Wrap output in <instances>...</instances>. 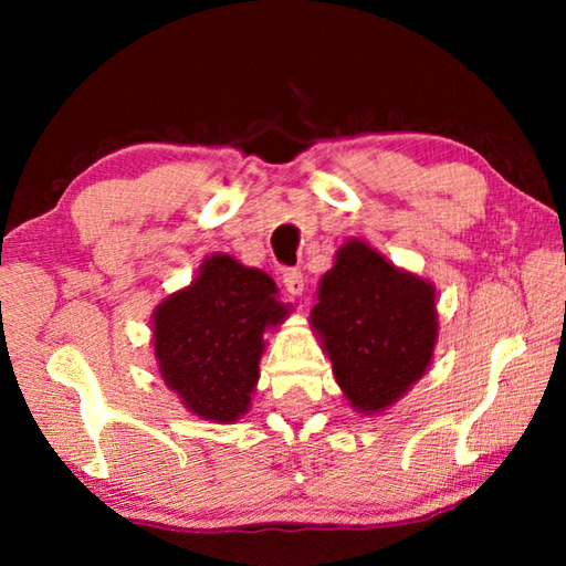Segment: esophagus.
Wrapping results in <instances>:
<instances>
[{
  "label": "esophagus",
  "instance_id": "esophagus-1",
  "mask_svg": "<svg viewBox=\"0 0 566 566\" xmlns=\"http://www.w3.org/2000/svg\"><path fill=\"white\" fill-rule=\"evenodd\" d=\"M282 282H284L286 292H290V294H294V296L304 294V274L300 270H286L284 276H282Z\"/></svg>",
  "mask_w": 566,
  "mask_h": 566
}]
</instances>
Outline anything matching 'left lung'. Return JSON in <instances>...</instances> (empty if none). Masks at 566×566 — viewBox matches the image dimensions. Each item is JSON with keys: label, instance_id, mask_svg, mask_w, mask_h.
Listing matches in <instances>:
<instances>
[{"label": "left lung", "instance_id": "obj_1", "mask_svg": "<svg viewBox=\"0 0 566 566\" xmlns=\"http://www.w3.org/2000/svg\"><path fill=\"white\" fill-rule=\"evenodd\" d=\"M310 322L349 405L379 415L432 361L439 329L434 284L397 270L361 239H349L322 276Z\"/></svg>", "mask_w": 566, "mask_h": 566}]
</instances>
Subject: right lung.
Masks as SVG:
<instances>
[{
	"mask_svg": "<svg viewBox=\"0 0 566 566\" xmlns=\"http://www.w3.org/2000/svg\"><path fill=\"white\" fill-rule=\"evenodd\" d=\"M284 314L270 274L229 254L209 256L197 280L169 294L151 317L161 379L191 415L232 424L249 411L264 332Z\"/></svg>",
	"mask_w": 566,
	"mask_h": 566,
	"instance_id": "right-lung-1",
	"label": "right lung"
}]
</instances>
